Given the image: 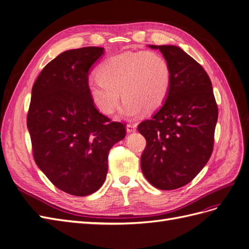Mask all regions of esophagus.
I'll return each mask as SVG.
<instances>
[{"instance_id":"34e87169","label":"esophagus","mask_w":249,"mask_h":249,"mask_svg":"<svg viewBox=\"0 0 249 249\" xmlns=\"http://www.w3.org/2000/svg\"><path fill=\"white\" fill-rule=\"evenodd\" d=\"M136 131V125L133 124H126V132L127 133H133Z\"/></svg>"}]
</instances>
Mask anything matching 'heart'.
I'll return each instance as SVG.
<instances>
[{"mask_svg":"<svg viewBox=\"0 0 249 249\" xmlns=\"http://www.w3.org/2000/svg\"><path fill=\"white\" fill-rule=\"evenodd\" d=\"M99 78L87 82V91L95 108L110 115L117 108L120 94L124 100L120 118H134L159 109L171 85V69L160 53L124 52L100 65Z\"/></svg>","mask_w":249,"mask_h":249,"instance_id":"obj_1","label":"heart"}]
</instances>
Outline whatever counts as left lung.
I'll use <instances>...</instances> for the list:
<instances>
[{
    "label": "left lung",
    "mask_w": 249,
    "mask_h": 249,
    "mask_svg": "<svg viewBox=\"0 0 249 249\" xmlns=\"http://www.w3.org/2000/svg\"><path fill=\"white\" fill-rule=\"evenodd\" d=\"M148 47L168 61L171 85L162 107L138 125L146 140L141 170L158 189L175 190L190 183L212 155L218 108L199 63L176 46Z\"/></svg>",
    "instance_id": "8db88e82"
}]
</instances>
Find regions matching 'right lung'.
<instances>
[{
  "instance_id": "right-lung-1",
  "label": "right lung",
  "mask_w": 249,
  "mask_h": 249,
  "mask_svg": "<svg viewBox=\"0 0 249 249\" xmlns=\"http://www.w3.org/2000/svg\"><path fill=\"white\" fill-rule=\"evenodd\" d=\"M104 48L65 51L36 79L27 126L34 160L58 189L86 196L104 184L111 147L125 137L124 124L97 111L87 91L89 71Z\"/></svg>"
}]
</instances>
